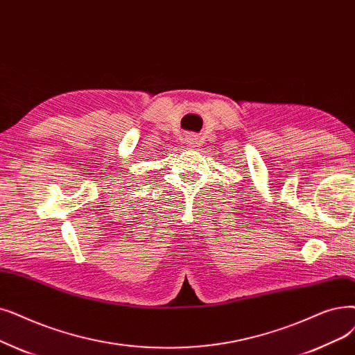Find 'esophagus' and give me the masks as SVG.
<instances>
[{"label": "esophagus", "instance_id": "obj_1", "mask_svg": "<svg viewBox=\"0 0 355 355\" xmlns=\"http://www.w3.org/2000/svg\"><path fill=\"white\" fill-rule=\"evenodd\" d=\"M194 141H196V137H187V142H189V145H194Z\"/></svg>", "mask_w": 355, "mask_h": 355}]
</instances>
